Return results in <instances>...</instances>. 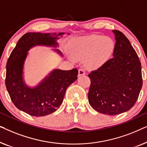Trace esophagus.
<instances>
[{"mask_svg": "<svg viewBox=\"0 0 147 147\" xmlns=\"http://www.w3.org/2000/svg\"><path fill=\"white\" fill-rule=\"evenodd\" d=\"M85 74H86V72L83 69H80L78 70V76H79L85 75Z\"/></svg>", "mask_w": 147, "mask_h": 147, "instance_id": "34e87169", "label": "esophagus"}]
</instances>
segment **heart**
<instances>
[{"instance_id": "heart-1", "label": "heart", "mask_w": 147, "mask_h": 147, "mask_svg": "<svg viewBox=\"0 0 147 147\" xmlns=\"http://www.w3.org/2000/svg\"><path fill=\"white\" fill-rule=\"evenodd\" d=\"M114 49L112 39L91 35L78 37L70 44V51L76 59H84L86 67L96 69L109 59Z\"/></svg>"}]
</instances>
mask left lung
Segmentation results:
<instances>
[{
    "label": "left lung",
    "instance_id": "left-lung-1",
    "mask_svg": "<svg viewBox=\"0 0 147 147\" xmlns=\"http://www.w3.org/2000/svg\"><path fill=\"white\" fill-rule=\"evenodd\" d=\"M115 35L113 57L88 74V100L96 111L116 115L135 104L142 86L141 63L129 40L122 32Z\"/></svg>",
    "mask_w": 147,
    "mask_h": 147
}]
</instances>
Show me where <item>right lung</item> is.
Here are the masks:
<instances>
[{"label": "right lung", "instance_id": "obj_1", "mask_svg": "<svg viewBox=\"0 0 147 147\" xmlns=\"http://www.w3.org/2000/svg\"><path fill=\"white\" fill-rule=\"evenodd\" d=\"M63 34L26 33L18 41L9 56L6 67V87L16 107L29 115L44 116L55 112L63 102L67 88L77 80L76 68L67 71L54 69L34 88L27 86L23 80L27 51L36 45L57 47V40L60 38L58 36ZM53 50L63 55L59 49Z\"/></svg>", "mask_w": 147, "mask_h": 147}]
</instances>
